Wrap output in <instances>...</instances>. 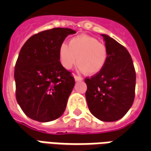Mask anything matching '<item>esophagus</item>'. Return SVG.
Instances as JSON below:
<instances>
[{
	"instance_id": "34e87169",
	"label": "esophagus",
	"mask_w": 151,
	"mask_h": 151,
	"mask_svg": "<svg viewBox=\"0 0 151 151\" xmlns=\"http://www.w3.org/2000/svg\"><path fill=\"white\" fill-rule=\"evenodd\" d=\"M73 77H74V78H75L76 81H82L83 78H82V77H80L78 75H76V74H73Z\"/></svg>"
}]
</instances>
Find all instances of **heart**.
Wrapping results in <instances>:
<instances>
[{
  "label": "heart",
  "instance_id": "heart-1",
  "mask_svg": "<svg viewBox=\"0 0 151 151\" xmlns=\"http://www.w3.org/2000/svg\"><path fill=\"white\" fill-rule=\"evenodd\" d=\"M59 58L63 67L70 69L78 61L79 68L88 75L101 72L108 60V47L97 39L86 35L72 38L69 45L62 43Z\"/></svg>",
  "mask_w": 151,
  "mask_h": 151
}]
</instances>
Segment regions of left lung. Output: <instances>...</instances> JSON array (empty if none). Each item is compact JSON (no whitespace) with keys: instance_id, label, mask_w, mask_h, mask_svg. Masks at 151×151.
Masks as SVG:
<instances>
[{"instance_id":"8db88e82","label":"left lung","mask_w":151,"mask_h":151,"mask_svg":"<svg viewBox=\"0 0 151 151\" xmlns=\"http://www.w3.org/2000/svg\"><path fill=\"white\" fill-rule=\"evenodd\" d=\"M102 36L108 47V62L101 72L85 78L86 98L94 116L103 121H115L133 105L136 72L128 50L107 35Z\"/></svg>"}]
</instances>
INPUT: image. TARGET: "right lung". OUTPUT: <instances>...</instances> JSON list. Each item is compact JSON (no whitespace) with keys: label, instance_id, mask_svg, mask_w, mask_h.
Masks as SVG:
<instances>
[{"label":"right lung","instance_id":"add662e5","mask_svg":"<svg viewBox=\"0 0 151 151\" xmlns=\"http://www.w3.org/2000/svg\"><path fill=\"white\" fill-rule=\"evenodd\" d=\"M69 28H53L29 38L20 50L14 69L16 99L28 117L40 122L59 118L75 84L61 65L59 48Z\"/></svg>","mask_w":151,"mask_h":151}]
</instances>
